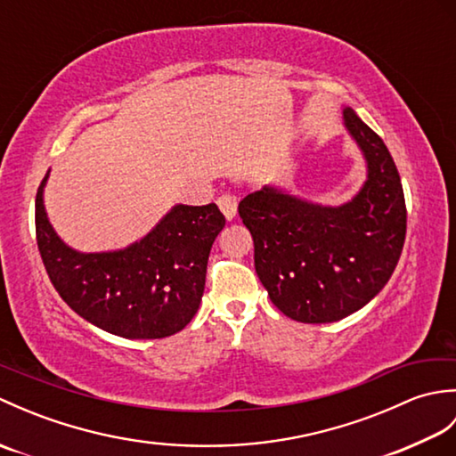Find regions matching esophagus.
<instances>
[{
    "mask_svg": "<svg viewBox=\"0 0 456 456\" xmlns=\"http://www.w3.org/2000/svg\"><path fill=\"white\" fill-rule=\"evenodd\" d=\"M217 206L229 221L237 216V198L231 196V193H221L217 198Z\"/></svg>",
    "mask_w": 456,
    "mask_h": 456,
    "instance_id": "obj_1",
    "label": "esophagus"
}]
</instances>
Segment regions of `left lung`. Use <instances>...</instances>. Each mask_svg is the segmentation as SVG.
Masks as SVG:
<instances>
[{
    "mask_svg": "<svg viewBox=\"0 0 456 456\" xmlns=\"http://www.w3.org/2000/svg\"><path fill=\"white\" fill-rule=\"evenodd\" d=\"M343 119L368 167L351 201L329 208L265 186L239 203L260 282L299 323L338 322L366 305L390 280L405 240L408 211L388 147L351 108Z\"/></svg>",
    "mask_w": 456,
    "mask_h": 456,
    "instance_id": "1",
    "label": "left lung"
}]
</instances>
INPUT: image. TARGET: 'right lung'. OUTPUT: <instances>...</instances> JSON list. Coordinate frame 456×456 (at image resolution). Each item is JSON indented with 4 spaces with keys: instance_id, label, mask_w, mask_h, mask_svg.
I'll use <instances>...</instances> for the list:
<instances>
[{
    "instance_id": "obj_1",
    "label": "right lung",
    "mask_w": 456,
    "mask_h": 456,
    "mask_svg": "<svg viewBox=\"0 0 456 456\" xmlns=\"http://www.w3.org/2000/svg\"><path fill=\"white\" fill-rule=\"evenodd\" d=\"M43 178L35 200L37 245L56 292L76 314L125 338H162L196 315L213 240L225 227L216 203L176 206L139 243L113 253H78L48 223Z\"/></svg>"
}]
</instances>
